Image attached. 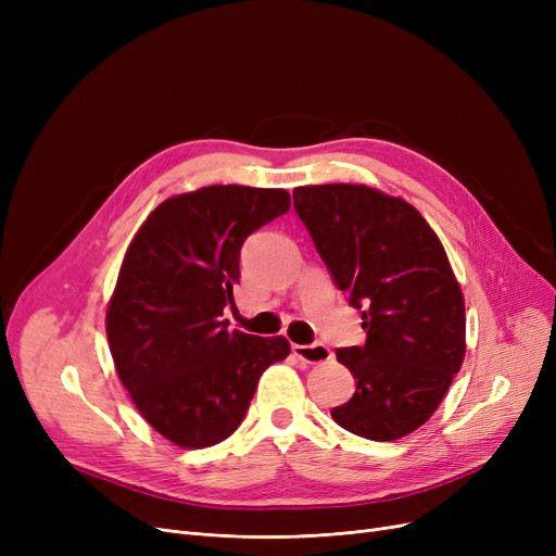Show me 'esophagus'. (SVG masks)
<instances>
[{"mask_svg": "<svg viewBox=\"0 0 556 556\" xmlns=\"http://www.w3.org/2000/svg\"><path fill=\"white\" fill-rule=\"evenodd\" d=\"M293 354L304 363H327L331 361V349L327 344H293Z\"/></svg>", "mask_w": 556, "mask_h": 556, "instance_id": "obj_1", "label": "esophagus"}]
</instances>
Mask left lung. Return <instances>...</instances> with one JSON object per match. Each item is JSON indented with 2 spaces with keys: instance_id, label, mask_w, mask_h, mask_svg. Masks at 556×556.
Here are the masks:
<instances>
[{
  "instance_id": "left-lung-1",
  "label": "left lung",
  "mask_w": 556,
  "mask_h": 556,
  "mask_svg": "<svg viewBox=\"0 0 556 556\" xmlns=\"http://www.w3.org/2000/svg\"><path fill=\"white\" fill-rule=\"evenodd\" d=\"M295 212L333 283L363 308V346L338 349L356 392L333 407L344 430L394 442L424 426L464 361V300L424 216L363 185L293 191Z\"/></svg>"
}]
</instances>
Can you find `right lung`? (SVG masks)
Segmentation results:
<instances>
[{
  "mask_svg": "<svg viewBox=\"0 0 556 556\" xmlns=\"http://www.w3.org/2000/svg\"><path fill=\"white\" fill-rule=\"evenodd\" d=\"M290 210L283 189L204 187L164 200L132 239L108 306L116 374L168 442L214 446L237 430L286 338L227 331L245 239Z\"/></svg>",
  "mask_w": 556,
  "mask_h": 556,
  "instance_id": "add662e5",
  "label": "right lung"
}]
</instances>
